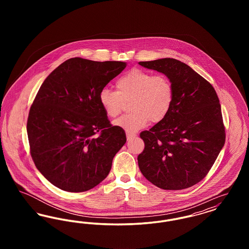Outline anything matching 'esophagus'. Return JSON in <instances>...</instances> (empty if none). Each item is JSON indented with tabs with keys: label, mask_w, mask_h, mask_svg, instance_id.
<instances>
[{
	"label": "esophagus",
	"mask_w": 249,
	"mask_h": 249,
	"mask_svg": "<svg viewBox=\"0 0 249 249\" xmlns=\"http://www.w3.org/2000/svg\"><path fill=\"white\" fill-rule=\"evenodd\" d=\"M126 135H127V139L128 140H130V139H132V138H134L136 136L135 133H130V132H127Z\"/></svg>",
	"instance_id": "34e87169"
}]
</instances>
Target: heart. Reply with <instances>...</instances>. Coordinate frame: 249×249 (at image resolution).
I'll list each match as a JSON object with an SVG mask.
<instances>
[{
	"label": "heart",
	"instance_id": "obj_1",
	"mask_svg": "<svg viewBox=\"0 0 249 249\" xmlns=\"http://www.w3.org/2000/svg\"><path fill=\"white\" fill-rule=\"evenodd\" d=\"M117 91L104 89L99 95L102 108L108 118L115 119L130 102L131 113L114 122V125L136 132L149 121L159 123L165 119L174 102V87L163 74L154 75L149 71L133 69L119 77L116 82Z\"/></svg>",
	"mask_w": 249,
	"mask_h": 249
}]
</instances>
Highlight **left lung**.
<instances>
[{
  "mask_svg": "<svg viewBox=\"0 0 249 249\" xmlns=\"http://www.w3.org/2000/svg\"><path fill=\"white\" fill-rule=\"evenodd\" d=\"M162 72L174 87L169 114L140 137L138 156L142 176L162 190L188 189L205 178L225 143V128L218 97L212 85L180 60L171 58L140 61Z\"/></svg>",
  "mask_w": 249,
  "mask_h": 249,
  "instance_id": "left-lung-1",
  "label": "left lung"
}]
</instances>
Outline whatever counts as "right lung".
Instances as JSON below:
<instances>
[{
  "mask_svg": "<svg viewBox=\"0 0 249 249\" xmlns=\"http://www.w3.org/2000/svg\"><path fill=\"white\" fill-rule=\"evenodd\" d=\"M127 66L123 61L71 58L52 71L31 107L27 133L39 172L60 190L83 192L107 178L126 142L99 95Z\"/></svg>",
  "mask_w": 249,
  "mask_h": 249,
  "instance_id": "1",
  "label": "right lung"
}]
</instances>
